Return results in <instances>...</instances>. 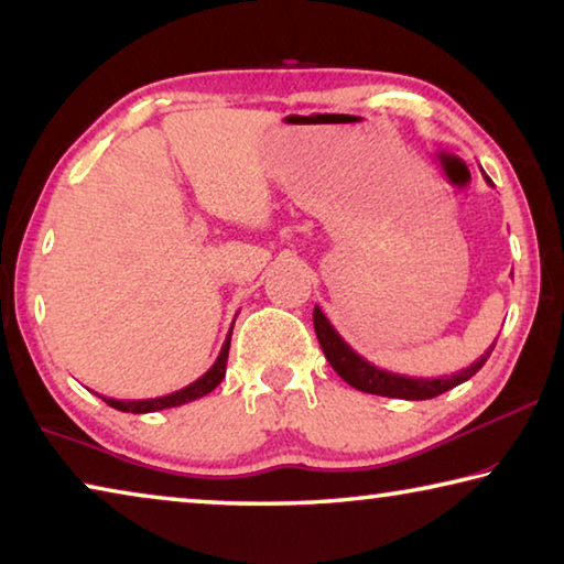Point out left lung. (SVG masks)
Segmentation results:
<instances>
[{"label":"left lung","mask_w":564,"mask_h":564,"mask_svg":"<svg viewBox=\"0 0 564 564\" xmlns=\"http://www.w3.org/2000/svg\"><path fill=\"white\" fill-rule=\"evenodd\" d=\"M485 181L492 186L490 176H485ZM313 328H316V336L323 352H326L328 362L333 370L346 380L348 386H352L360 393H370V395H383V398H403V400H427V398H437L443 395L445 390H453L455 386L470 380L477 370L485 366V360L490 358L492 346L477 358L473 366H467L463 370H457L455 376H441V378H408V376H398L390 373V370L376 368L373 362H368L362 356H358L346 340L340 338V333L330 326V321L326 318L318 305L313 308ZM498 340V338H495Z\"/></svg>","instance_id":"8db88e82"}]
</instances>
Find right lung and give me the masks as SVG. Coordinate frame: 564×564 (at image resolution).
I'll use <instances>...</instances> for the list:
<instances>
[{
	"label": "right lung",
	"instance_id": "right-lung-1",
	"mask_svg": "<svg viewBox=\"0 0 564 564\" xmlns=\"http://www.w3.org/2000/svg\"><path fill=\"white\" fill-rule=\"evenodd\" d=\"M234 330V326H231ZM231 330H228V336L224 340V348L218 352V358L212 368L206 370V373L194 380V383L176 390V393H169V395H161V398H149V400H117V398H101L104 403L121 410V413H154V410H164V408H176V405H184L191 403V400H198L212 393V390L221 383L224 376H226V360H228V348H231ZM99 395V393H97Z\"/></svg>",
	"mask_w": 564,
	"mask_h": 564
}]
</instances>
